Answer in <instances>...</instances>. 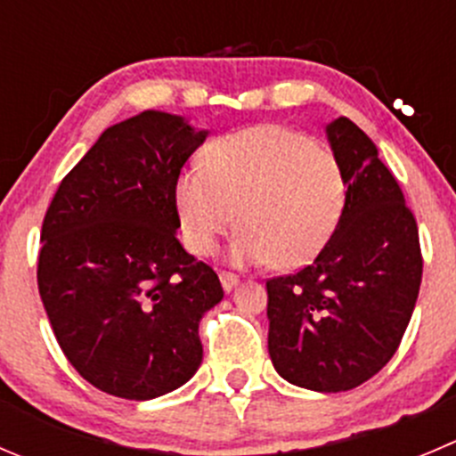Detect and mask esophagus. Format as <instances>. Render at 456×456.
I'll list each match as a JSON object with an SVG mask.
<instances>
[{"mask_svg":"<svg viewBox=\"0 0 456 456\" xmlns=\"http://www.w3.org/2000/svg\"><path fill=\"white\" fill-rule=\"evenodd\" d=\"M220 282H223L224 291H232L238 285V276L232 272H220Z\"/></svg>","mask_w":456,"mask_h":456,"instance_id":"esophagus-1","label":"esophagus"}]
</instances>
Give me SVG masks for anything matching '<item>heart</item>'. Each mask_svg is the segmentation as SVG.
Returning a JSON list of instances; mask_svg holds the SVG:
<instances>
[{
  "mask_svg": "<svg viewBox=\"0 0 456 456\" xmlns=\"http://www.w3.org/2000/svg\"><path fill=\"white\" fill-rule=\"evenodd\" d=\"M189 249L209 256L224 233L242 229L236 263L294 269L330 242L346 205V178L331 151L278 125L251 126L218 140L200 167L175 184Z\"/></svg>",
  "mask_w": 456,
  "mask_h": 456,
  "instance_id": "b5f03b06",
  "label": "heart"
}]
</instances>
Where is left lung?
<instances>
[{
  "label": "left lung",
  "instance_id": "left-lung-1",
  "mask_svg": "<svg viewBox=\"0 0 456 456\" xmlns=\"http://www.w3.org/2000/svg\"><path fill=\"white\" fill-rule=\"evenodd\" d=\"M327 135L347 184L346 207L314 263L267 281L269 356L294 386L346 392L399 350L423 256L417 220L377 144L347 118Z\"/></svg>",
  "mask_w": 456,
  "mask_h": 456
}]
</instances>
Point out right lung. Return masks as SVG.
Returning <instances> with one entry per match:
<instances>
[{"label":"right lung","mask_w":456,"mask_h":456,"mask_svg":"<svg viewBox=\"0 0 456 456\" xmlns=\"http://www.w3.org/2000/svg\"><path fill=\"white\" fill-rule=\"evenodd\" d=\"M205 138L160 110L113 125L44 216V309L69 363L106 395L156 399L200 368L198 325L223 285L175 238V184Z\"/></svg>","instance_id":"obj_1"}]
</instances>
